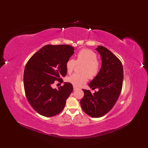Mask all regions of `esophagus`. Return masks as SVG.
Instances as JSON below:
<instances>
[{"instance_id":"34e87169","label":"esophagus","mask_w":148,"mask_h":148,"mask_svg":"<svg viewBox=\"0 0 148 148\" xmlns=\"http://www.w3.org/2000/svg\"><path fill=\"white\" fill-rule=\"evenodd\" d=\"M73 88H74V90H76L77 89H78V88L76 86H73Z\"/></svg>"}]
</instances>
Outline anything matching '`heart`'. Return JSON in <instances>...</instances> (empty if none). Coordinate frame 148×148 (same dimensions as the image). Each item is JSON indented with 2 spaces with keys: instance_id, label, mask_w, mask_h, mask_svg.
Segmentation results:
<instances>
[{
  "instance_id": "obj_1",
  "label": "heart",
  "mask_w": 148,
  "mask_h": 148,
  "mask_svg": "<svg viewBox=\"0 0 148 148\" xmlns=\"http://www.w3.org/2000/svg\"><path fill=\"white\" fill-rule=\"evenodd\" d=\"M83 64L81 67L80 71L82 73H75L67 77L69 83L74 86H79L85 83L88 79H93L97 75L101 69V64L97 59V53L93 50L89 49H83L77 53L76 60L69 58L66 62L65 67L68 73L74 70L77 64Z\"/></svg>"
}]
</instances>
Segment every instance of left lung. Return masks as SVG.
Instances as JSON below:
<instances>
[{"mask_svg": "<svg viewBox=\"0 0 148 148\" xmlns=\"http://www.w3.org/2000/svg\"><path fill=\"white\" fill-rule=\"evenodd\" d=\"M97 50L101 56L102 67L88 86L99 91L92 93L83 89L84 95L80 101L83 111L93 118L104 116L113 108L121 93L123 81V69L119 59L105 47L99 46Z\"/></svg>", "mask_w": 148, "mask_h": 148, "instance_id": "obj_1", "label": "left lung"}]
</instances>
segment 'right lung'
Segmentation results:
<instances>
[{
  "instance_id": "right-lung-1",
  "label": "right lung",
  "mask_w": 148,
  "mask_h": 148,
  "mask_svg": "<svg viewBox=\"0 0 148 148\" xmlns=\"http://www.w3.org/2000/svg\"><path fill=\"white\" fill-rule=\"evenodd\" d=\"M70 45H46L36 52L25 67L23 83L25 95L30 106L40 115L51 117L64 109L66 100L73 86L70 83L53 89L56 81L62 83L67 74L65 64L74 54Z\"/></svg>"
}]
</instances>
